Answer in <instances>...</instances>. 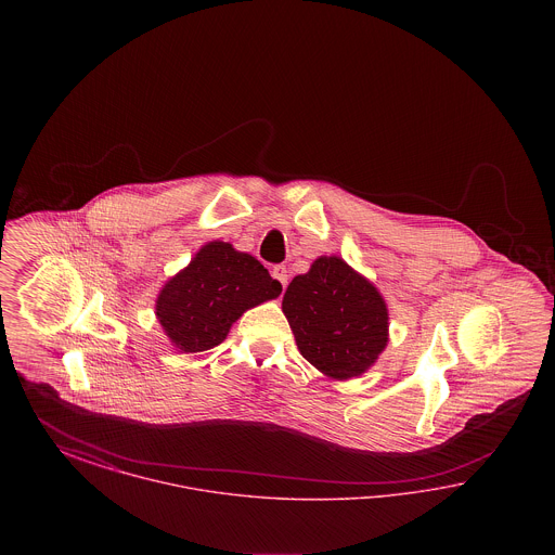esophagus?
<instances>
[{"label": "esophagus", "instance_id": "esophagus-1", "mask_svg": "<svg viewBox=\"0 0 555 555\" xmlns=\"http://www.w3.org/2000/svg\"><path fill=\"white\" fill-rule=\"evenodd\" d=\"M270 274H272V279H276L281 285H283V289L287 287V281H289V274H287V268L285 266H272V270H270Z\"/></svg>", "mask_w": 555, "mask_h": 555}]
</instances>
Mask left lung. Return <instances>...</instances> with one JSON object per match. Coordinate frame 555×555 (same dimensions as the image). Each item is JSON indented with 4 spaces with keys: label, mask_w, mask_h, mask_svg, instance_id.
<instances>
[{
    "label": "left lung",
    "mask_w": 555,
    "mask_h": 555,
    "mask_svg": "<svg viewBox=\"0 0 555 555\" xmlns=\"http://www.w3.org/2000/svg\"><path fill=\"white\" fill-rule=\"evenodd\" d=\"M301 356L333 378L370 369L387 345L389 314L380 293L341 258H318L283 297Z\"/></svg>",
    "instance_id": "1"
}]
</instances>
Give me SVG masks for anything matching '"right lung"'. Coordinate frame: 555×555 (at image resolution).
Here are the masks:
<instances>
[{
  "mask_svg": "<svg viewBox=\"0 0 555 555\" xmlns=\"http://www.w3.org/2000/svg\"><path fill=\"white\" fill-rule=\"evenodd\" d=\"M281 291V283L254 256L211 241L164 285L156 314L172 344L197 353L222 344L245 310L279 297Z\"/></svg>",
  "mask_w": 555,
  "mask_h": 555,
  "instance_id": "right-lung-1",
  "label": "right lung"
}]
</instances>
